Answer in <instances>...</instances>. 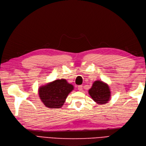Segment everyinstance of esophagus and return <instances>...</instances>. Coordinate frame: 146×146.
<instances>
[{"mask_svg": "<svg viewBox=\"0 0 146 146\" xmlns=\"http://www.w3.org/2000/svg\"><path fill=\"white\" fill-rule=\"evenodd\" d=\"M78 88L79 91H82L83 90V87L82 85H79Z\"/></svg>", "mask_w": 146, "mask_h": 146, "instance_id": "34e87169", "label": "esophagus"}]
</instances>
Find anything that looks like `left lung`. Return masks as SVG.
I'll use <instances>...</instances> for the list:
<instances>
[{
    "label": "left lung",
    "instance_id": "left-lung-1",
    "mask_svg": "<svg viewBox=\"0 0 146 146\" xmlns=\"http://www.w3.org/2000/svg\"><path fill=\"white\" fill-rule=\"evenodd\" d=\"M88 93L96 103L99 105L106 104L111 99V93L109 85L100 80L94 82Z\"/></svg>",
    "mask_w": 146,
    "mask_h": 146
}]
</instances>
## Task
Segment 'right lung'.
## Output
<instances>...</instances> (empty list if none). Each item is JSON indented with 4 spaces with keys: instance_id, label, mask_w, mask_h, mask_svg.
<instances>
[{
    "instance_id": "1",
    "label": "right lung",
    "mask_w": 146,
    "mask_h": 146,
    "mask_svg": "<svg viewBox=\"0 0 146 146\" xmlns=\"http://www.w3.org/2000/svg\"><path fill=\"white\" fill-rule=\"evenodd\" d=\"M74 90L73 85L65 79H57L41 85L38 88L41 101L50 109H59L63 106L68 95Z\"/></svg>"
}]
</instances>
